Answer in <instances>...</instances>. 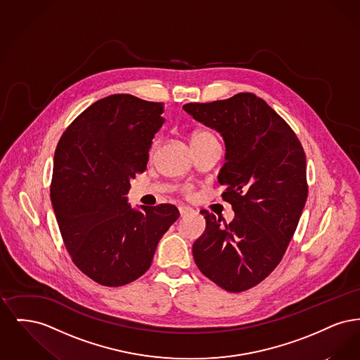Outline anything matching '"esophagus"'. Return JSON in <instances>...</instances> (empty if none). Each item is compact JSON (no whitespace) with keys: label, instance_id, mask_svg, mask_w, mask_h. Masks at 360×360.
Masks as SVG:
<instances>
[{"label":"esophagus","instance_id":"obj_1","mask_svg":"<svg viewBox=\"0 0 360 360\" xmlns=\"http://www.w3.org/2000/svg\"><path fill=\"white\" fill-rule=\"evenodd\" d=\"M194 210L188 206H179V213H181V217H186L188 214H191Z\"/></svg>","mask_w":360,"mask_h":360}]
</instances>
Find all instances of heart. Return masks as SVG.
<instances>
[{"label":"heart","instance_id":"heart-1","mask_svg":"<svg viewBox=\"0 0 360 360\" xmlns=\"http://www.w3.org/2000/svg\"><path fill=\"white\" fill-rule=\"evenodd\" d=\"M205 139H214V136H213L210 132H207V131H197V132H194L193 136H191V143L201 141V140H205ZM156 147H158V141H155L154 143V150ZM185 190L188 191L190 188H185Z\"/></svg>","mask_w":360,"mask_h":360}]
</instances>
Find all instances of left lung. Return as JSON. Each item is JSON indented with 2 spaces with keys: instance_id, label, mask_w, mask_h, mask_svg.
<instances>
[{
  "instance_id": "1",
  "label": "left lung",
  "mask_w": 360,
  "mask_h": 360,
  "mask_svg": "<svg viewBox=\"0 0 360 360\" xmlns=\"http://www.w3.org/2000/svg\"><path fill=\"white\" fill-rule=\"evenodd\" d=\"M184 109L224 137L219 182L235 212L226 224L201 210L205 232L193 257L224 290H248L274 271L295 232L308 198L307 156L290 125L252 93Z\"/></svg>"
}]
</instances>
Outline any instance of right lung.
Returning <instances> with one entry per match:
<instances>
[{
    "label": "right lung",
    "mask_w": 360,
    "mask_h": 360,
    "mask_svg": "<svg viewBox=\"0 0 360 360\" xmlns=\"http://www.w3.org/2000/svg\"><path fill=\"white\" fill-rule=\"evenodd\" d=\"M163 108L131 94L105 97L70 124L55 150L51 202L62 239L74 264L103 286L144 274L179 217L172 204L135 210L125 197L147 169Z\"/></svg>",
    "instance_id": "add662e5"
}]
</instances>
